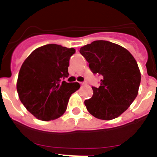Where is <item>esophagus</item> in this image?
<instances>
[{"instance_id": "34e87169", "label": "esophagus", "mask_w": 157, "mask_h": 157, "mask_svg": "<svg viewBox=\"0 0 157 157\" xmlns=\"http://www.w3.org/2000/svg\"><path fill=\"white\" fill-rule=\"evenodd\" d=\"M81 85L82 86H86V85H87V82H81Z\"/></svg>"}]
</instances>
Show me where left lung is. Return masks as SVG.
Here are the masks:
<instances>
[{
  "label": "left lung",
  "instance_id": "left-lung-1",
  "mask_svg": "<svg viewBox=\"0 0 157 157\" xmlns=\"http://www.w3.org/2000/svg\"><path fill=\"white\" fill-rule=\"evenodd\" d=\"M94 74L101 76L99 87L92 86L93 97L84 101L88 112L104 120L125 112L138 95L141 74L128 50L108 41H94L80 48Z\"/></svg>",
  "mask_w": 157,
  "mask_h": 157
}]
</instances>
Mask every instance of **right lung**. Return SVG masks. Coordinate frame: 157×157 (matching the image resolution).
<instances>
[{"instance_id":"right-lung-1","label":"right lung","mask_w":157,"mask_h":157,"mask_svg":"<svg viewBox=\"0 0 157 157\" xmlns=\"http://www.w3.org/2000/svg\"><path fill=\"white\" fill-rule=\"evenodd\" d=\"M73 48L48 44L36 48L19 70L17 92L25 108L43 121L56 120L65 112L69 98L79 89L78 82H66Z\"/></svg>"}]
</instances>
